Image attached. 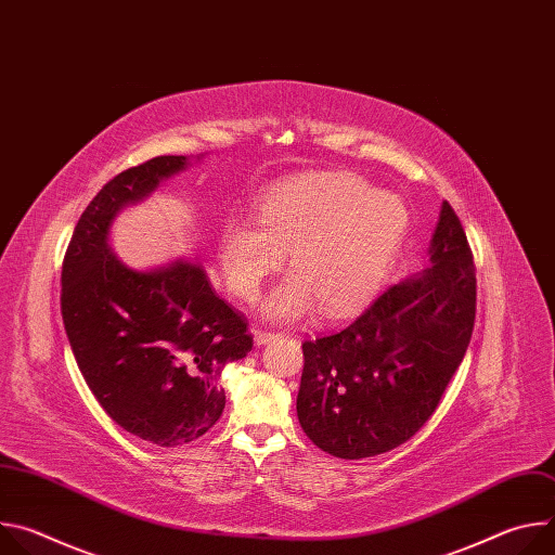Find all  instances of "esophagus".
Segmentation results:
<instances>
[{
  "mask_svg": "<svg viewBox=\"0 0 555 555\" xmlns=\"http://www.w3.org/2000/svg\"><path fill=\"white\" fill-rule=\"evenodd\" d=\"M281 334L279 332H268V330H255V343L266 345L270 340H276Z\"/></svg>",
  "mask_w": 555,
  "mask_h": 555,
  "instance_id": "1",
  "label": "esophagus"
}]
</instances>
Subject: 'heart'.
Segmentation results:
<instances>
[{"label":"heart","mask_w":555,"mask_h":555,"mask_svg":"<svg viewBox=\"0 0 555 555\" xmlns=\"http://www.w3.org/2000/svg\"><path fill=\"white\" fill-rule=\"evenodd\" d=\"M406 228L400 197L356 176L315 173L266 191L257 221L228 219L219 263L230 292L253 302L289 253L294 276L274 292L270 313L292 321L319 300L327 315H343L377 292Z\"/></svg>","instance_id":"b5f03b06"}]
</instances>
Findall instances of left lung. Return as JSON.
<instances>
[{"instance_id":"8db88e82","label":"left lung","mask_w":555,"mask_h":555,"mask_svg":"<svg viewBox=\"0 0 555 555\" xmlns=\"http://www.w3.org/2000/svg\"><path fill=\"white\" fill-rule=\"evenodd\" d=\"M430 268L384 289L345 330L305 338L296 413L332 456L366 459L409 441L437 411L477 319V266L448 202Z\"/></svg>"}]
</instances>
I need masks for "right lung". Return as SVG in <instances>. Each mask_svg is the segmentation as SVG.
<instances>
[{
	"instance_id": "1",
	"label": "right lung",
	"mask_w": 555,
	"mask_h": 555,
	"mask_svg": "<svg viewBox=\"0 0 555 555\" xmlns=\"http://www.w3.org/2000/svg\"><path fill=\"white\" fill-rule=\"evenodd\" d=\"M184 165V155H157L112 178L78 219L61 270L65 334L94 398L120 428L163 448L215 426L225 406L219 371L255 345L246 315L202 266L135 272L107 246L118 208Z\"/></svg>"
}]
</instances>
